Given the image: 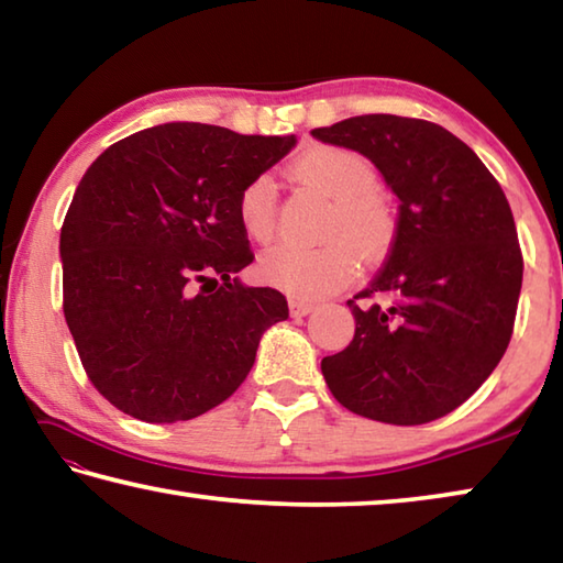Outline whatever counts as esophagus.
<instances>
[{"mask_svg": "<svg viewBox=\"0 0 563 563\" xmlns=\"http://www.w3.org/2000/svg\"><path fill=\"white\" fill-rule=\"evenodd\" d=\"M318 305L310 302V300H302V298H290V312L292 316H310L312 310H316Z\"/></svg>", "mask_w": 563, "mask_h": 563, "instance_id": "34e87169", "label": "esophagus"}]
</instances>
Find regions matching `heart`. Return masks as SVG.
Returning <instances> with one entry per match:
<instances>
[{
    "instance_id": "b5f03b06",
    "label": "heart",
    "mask_w": 563,
    "mask_h": 563,
    "mask_svg": "<svg viewBox=\"0 0 563 563\" xmlns=\"http://www.w3.org/2000/svg\"><path fill=\"white\" fill-rule=\"evenodd\" d=\"M295 176L330 201L318 245L280 243L258 255L255 271L263 280L300 295H322L340 288L355 271V251L377 258L393 238V216L377 194V170L357 151L316 146L295 161ZM238 221L253 241H268L275 225V190L258 176L238 196Z\"/></svg>"
}]
</instances>
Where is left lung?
Listing matches in <instances>:
<instances>
[{
    "instance_id": "left-lung-1",
    "label": "left lung",
    "mask_w": 563,
    "mask_h": 563,
    "mask_svg": "<svg viewBox=\"0 0 563 563\" xmlns=\"http://www.w3.org/2000/svg\"><path fill=\"white\" fill-rule=\"evenodd\" d=\"M312 136L373 161L399 201L385 265L347 300L355 338L322 357L330 393L387 424L450 415L511 340L523 261L507 196L479 156L432 121L367 113Z\"/></svg>"
}]
</instances>
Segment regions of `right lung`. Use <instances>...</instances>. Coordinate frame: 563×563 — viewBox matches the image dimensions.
<instances>
[{
    "mask_svg": "<svg viewBox=\"0 0 563 563\" xmlns=\"http://www.w3.org/2000/svg\"><path fill=\"white\" fill-rule=\"evenodd\" d=\"M295 136L174 121L93 161L64 218V318L93 387L151 424L231 397L288 300L251 288L238 196Z\"/></svg>",
    "mask_w": 563,
    "mask_h": 563,
    "instance_id": "obj_1",
    "label": "right lung"
}]
</instances>
